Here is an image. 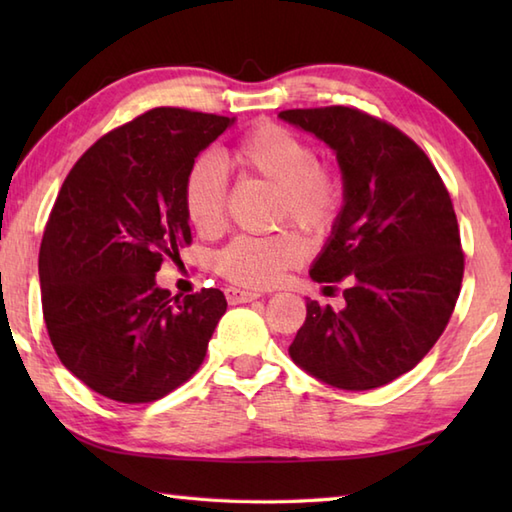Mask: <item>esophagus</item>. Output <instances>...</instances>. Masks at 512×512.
I'll return each instance as SVG.
<instances>
[{
  "mask_svg": "<svg viewBox=\"0 0 512 512\" xmlns=\"http://www.w3.org/2000/svg\"><path fill=\"white\" fill-rule=\"evenodd\" d=\"M226 301L231 303V306H237V303H248V301H255L262 295H259L257 290H242V288H235V286H228L224 290Z\"/></svg>",
  "mask_w": 512,
  "mask_h": 512,
  "instance_id": "1",
  "label": "esophagus"
}]
</instances>
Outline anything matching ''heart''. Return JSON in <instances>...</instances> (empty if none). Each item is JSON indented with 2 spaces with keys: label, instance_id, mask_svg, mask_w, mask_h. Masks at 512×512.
Wrapping results in <instances>:
<instances>
[{
  "label": "heart",
  "instance_id": "b5f03b06",
  "mask_svg": "<svg viewBox=\"0 0 512 512\" xmlns=\"http://www.w3.org/2000/svg\"><path fill=\"white\" fill-rule=\"evenodd\" d=\"M224 167L259 178L277 189V220H290L312 233L330 228L341 211L343 184L339 173L319 162L317 149L288 127L264 123L228 147ZM184 211L195 231L220 233L226 222V180L211 158L189 169L182 187ZM306 257V242L295 231L270 235H237L215 255L217 273L248 288L279 284L290 268Z\"/></svg>",
  "mask_w": 512,
  "mask_h": 512
}]
</instances>
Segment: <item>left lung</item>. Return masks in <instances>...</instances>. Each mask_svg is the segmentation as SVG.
<instances>
[{
  "label": "left lung",
  "instance_id": "obj_1",
  "mask_svg": "<svg viewBox=\"0 0 512 512\" xmlns=\"http://www.w3.org/2000/svg\"><path fill=\"white\" fill-rule=\"evenodd\" d=\"M279 118L336 151L345 204L310 277L350 279L343 310L306 303L290 356L332 387H383L427 356L460 297L464 253L451 195L407 134L356 107Z\"/></svg>",
  "mask_w": 512,
  "mask_h": 512
}]
</instances>
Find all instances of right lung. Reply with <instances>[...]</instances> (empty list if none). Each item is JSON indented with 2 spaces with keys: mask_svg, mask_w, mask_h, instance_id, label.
Listing matches in <instances>:
<instances>
[{
  "mask_svg": "<svg viewBox=\"0 0 512 512\" xmlns=\"http://www.w3.org/2000/svg\"><path fill=\"white\" fill-rule=\"evenodd\" d=\"M235 118L156 107L76 160L39 250L41 306L59 361L96 394L154 402L198 372L224 292L171 297L165 259L191 244L182 187Z\"/></svg>",
  "mask_w": 512,
  "mask_h": 512,
  "instance_id": "1",
  "label": "right lung"
}]
</instances>
